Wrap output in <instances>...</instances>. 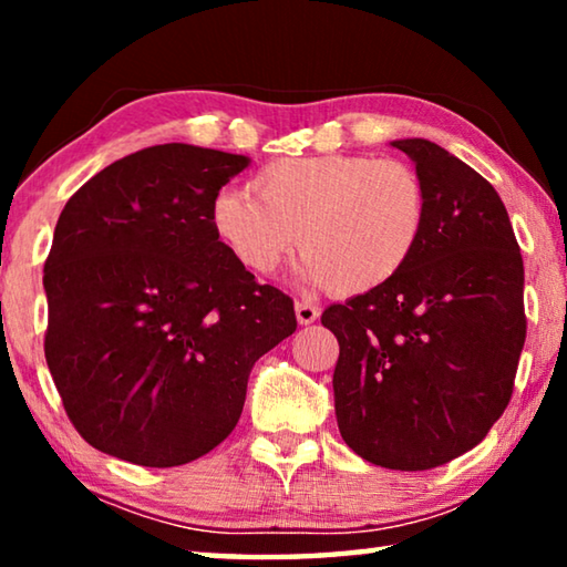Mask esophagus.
<instances>
[{
    "instance_id": "1",
    "label": "esophagus",
    "mask_w": 567,
    "mask_h": 567,
    "mask_svg": "<svg viewBox=\"0 0 567 567\" xmlns=\"http://www.w3.org/2000/svg\"><path fill=\"white\" fill-rule=\"evenodd\" d=\"M295 315H297V322H300V324H312L315 320L320 318V307L312 305V302L297 300L295 302Z\"/></svg>"
}]
</instances>
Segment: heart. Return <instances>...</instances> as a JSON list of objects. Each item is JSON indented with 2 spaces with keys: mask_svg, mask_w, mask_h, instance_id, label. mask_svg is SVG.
Returning <instances> with one entry per match:
<instances>
[{
  "mask_svg": "<svg viewBox=\"0 0 567 567\" xmlns=\"http://www.w3.org/2000/svg\"><path fill=\"white\" fill-rule=\"evenodd\" d=\"M252 190L223 189L213 229L235 260L272 275L297 249L305 275L334 295H364L405 270L427 227L425 182L402 159L370 155L280 157Z\"/></svg>",
  "mask_w": 567,
  "mask_h": 567,
  "instance_id": "obj_1",
  "label": "heart"
}]
</instances>
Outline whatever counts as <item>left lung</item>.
Listing matches in <instances>:
<instances>
[{
  "instance_id": "left-lung-1",
  "label": "left lung",
  "mask_w": 567,
  "mask_h": 567,
  "mask_svg": "<svg viewBox=\"0 0 567 567\" xmlns=\"http://www.w3.org/2000/svg\"><path fill=\"white\" fill-rule=\"evenodd\" d=\"M427 227L395 280L330 305L334 415L362 460L430 470L473 450L513 398L525 344L523 255L501 195L435 142L398 140Z\"/></svg>"
}]
</instances>
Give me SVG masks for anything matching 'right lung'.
<instances>
[{
	"label": "right lung",
	"mask_w": 567,
	"mask_h": 567,
	"mask_svg": "<svg viewBox=\"0 0 567 567\" xmlns=\"http://www.w3.org/2000/svg\"><path fill=\"white\" fill-rule=\"evenodd\" d=\"M243 155L169 142L74 192L44 262V358L92 447L145 467L207 455L243 415L252 364L297 328L290 295L219 243L213 203Z\"/></svg>",
	"instance_id": "add662e5"
}]
</instances>
